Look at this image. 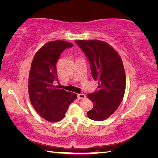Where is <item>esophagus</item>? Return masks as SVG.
<instances>
[{
  "label": "esophagus",
  "mask_w": 158,
  "mask_h": 158,
  "mask_svg": "<svg viewBox=\"0 0 158 158\" xmlns=\"http://www.w3.org/2000/svg\"><path fill=\"white\" fill-rule=\"evenodd\" d=\"M85 98H86V95L85 94H82V93L77 94V99H83Z\"/></svg>",
  "instance_id": "obj_1"
}]
</instances>
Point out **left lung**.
<instances>
[{
    "instance_id": "8db88e82",
    "label": "left lung",
    "mask_w": 158,
    "mask_h": 158,
    "mask_svg": "<svg viewBox=\"0 0 158 158\" xmlns=\"http://www.w3.org/2000/svg\"><path fill=\"white\" fill-rule=\"evenodd\" d=\"M76 43L89 60L93 79L98 81V90L87 95L93 103L87 116L94 121L105 120L117 110L124 95L122 60L114 48L102 41L76 40Z\"/></svg>"
}]
</instances>
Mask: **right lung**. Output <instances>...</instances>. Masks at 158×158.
<instances>
[{"mask_svg":"<svg viewBox=\"0 0 158 158\" xmlns=\"http://www.w3.org/2000/svg\"><path fill=\"white\" fill-rule=\"evenodd\" d=\"M73 44L56 40L46 44L36 53L29 75L28 91L30 102L45 120L56 122L64 118L68 108L77 94L54 85L58 79L56 64L65 49Z\"/></svg>","mask_w":158,"mask_h":158,"instance_id":"right-lung-1","label":"right lung"}]
</instances>
